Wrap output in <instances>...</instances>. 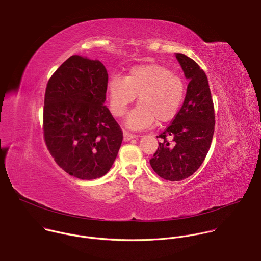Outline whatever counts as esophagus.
Instances as JSON below:
<instances>
[{"label": "esophagus", "mask_w": 261, "mask_h": 261, "mask_svg": "<svg viewBox=\"0 0 261 261\" xmlns=\"http://www.w3.org/2000/svg\"><path fill=\"white\" fill-rule=\"evenodd\" d=\"M123 135H124V140H125V141H129V140H131V139H133V138L135 137L132 133L127 132V131H124V132H123Z\"/></svg>", "instance_id": "1"}]
</instances>
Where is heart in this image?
Masks as SVG:
<instances>
[{
	"instance_id": "b5f03b06",
	"label": "heart",
	"mask_w": 261,
	"mask_h": 261,
	"mask_svg": "<svg viewBox=\"0 0 261 261\" xmlns=\"http://www.w3.org/2000/svg\"><path fill=\"white\" fill-rule=\"evenodd\" d=\"M107 94L110 110L116 117H123L138 95L139 104L130 111L126 126L143 130L156 120L165 123L176 116L185 97V83L165 66L145 64L133 67L126 77H110Z\"/></svg>"
}]
</instances>
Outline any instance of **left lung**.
Masks as SVG:
<instances>
[{"label":"left lung","mask_w":261,"mask_h":261,"mask_svg":"<svg viewBox=\"0 0 261 261\" xmlns=\"http://www.w3.org/2000/svg\"><path fill=\"white\" fill-rule=\"evenodd\" d=\"M175 58L189 81L187 93L171 124L157 136L162 141L150 160L154 171L171 181L187 178L200 167L215 130L214 103L204 71L184 54H175Z\"/></svg>","instance_id":"obj_1"}]
</instances>
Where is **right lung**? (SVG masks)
<instances>
[{"instance_id":"obj_1","label":"right lung","mask_w":261,"mask_h":261,"mask_svg":"<svg viewBox=\"0 0 261 261\" xmlns=\"http://www.w3.org/2000/svg\"><path fill=\"white\" fill-rule=\"evenodd\" d=\"M107 82L100 61L75 55L47 83L43 109L46 146L61 168L81 179L106 174L123 141L122 129L104 105Z\"/></svg>"}]
</instances>
